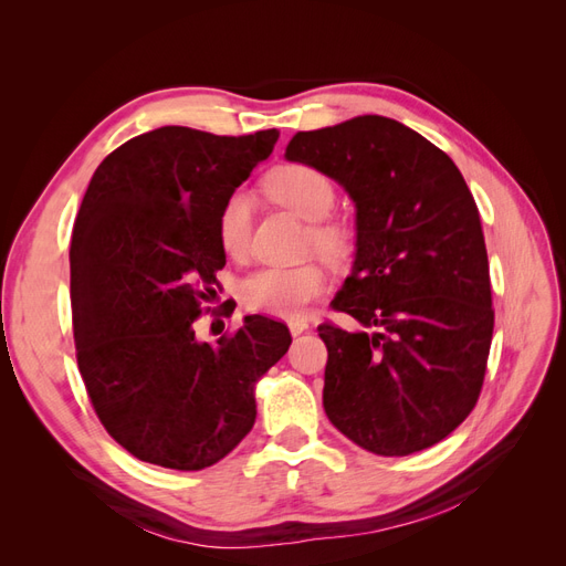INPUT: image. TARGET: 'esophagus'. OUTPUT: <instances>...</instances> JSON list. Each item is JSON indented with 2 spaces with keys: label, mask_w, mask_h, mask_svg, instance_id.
<instances>
[{
  "label": "esophagus",
  "mask_w": 566,
  "mask_h": 566,
  "mask_svg": "<svg viewBox=\"0 0 566 566\" xmlns=\"http://www.w3.org/2000/svg\"><path fill=\"white\" fill-rule=\"evenodd\" d=\"M287 328H290V333H293V335L297 337V335L310 331V323H306L304 318H290V321H287Z\"/></svg>",
  "instance_id": "34e87169"
}]
</instances>
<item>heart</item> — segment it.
I'll return each mask as SVG.
<instances>
[{
	"instance_id": "obj_1",
	"label": "heart",
	"mask_w": 566,
	"mask_h": 566,
	"mask_svg": "<svg viewBox=\"0 0 566 566\" xmlns=\"http://www.w3.org/2000/svg\"><path fill=\"white\" fill-rule=\"evenodd\" d=\"M264 186L269 196L281 202L283 208L306 221H316L310 233L312 243L323 256L339 262L347 254V231L321 221L331 214L335 202V188L328 177L310 165H281L271 169ZM250 229L252 196L245 188H235L217 214V238L221 250L233 260H241L250 250ZM325 290H328V276L318 264L262 266L241 283V302L256 314L297 318Z\"/></svg>"
}]
</instances>
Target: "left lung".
Returning a JSON list of instances; mask_svg holds the SVG:
<instances>
[{"instance_id":"8db88e82","label":"left lung","mask_w":566,"mask_h":566,"mask_svg":"<svg viewBox=\"0 0 566 566\" xmlns=\"http://www.w3.org/2000/svg\"><path fill=\"white\" fill-rule=\"evenodd\" d=\"M285 158L335 179L356 208L354 266L333 306L361 331L318 325L325 416L378 455L434 447L474 408L493 335L465 179L447 153L382 115L297 132Z\"/></svg>"}]
</instances>
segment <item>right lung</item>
<instances>
[{"label":"right lung","mask_w":566,"mask_h":566,"mask_svg":"<svg viewBox=\"0 0 566 566\" xmlns=\"http://www.w3.org/2000/svg\"><path fill=\"white\" fill-rule=\"evenodd\" d=\"M276 142L279 129H153L115 148L82 198L71 241L77 366L101 424L144 462L193 472L231 453L254 424V385L293 342L256 314L217 345L193 328L227 264L217 214Z\"/></svg>","instance_id":"obj_1"}]
</instances>
